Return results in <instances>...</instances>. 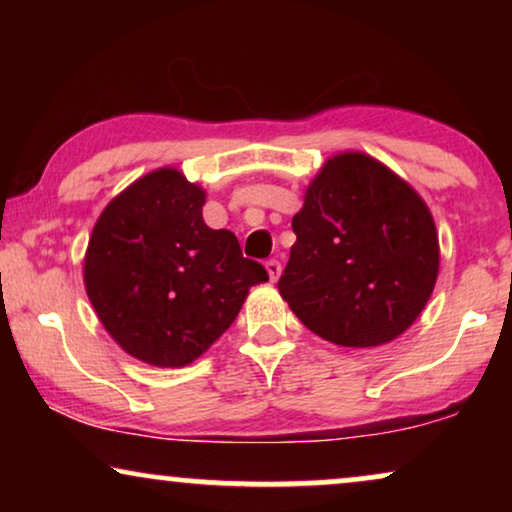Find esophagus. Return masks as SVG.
<instances>
[{
	"label": "esophagus",
	"mask_w": 512,
	"mask_h": 512,
	"mask_svg": "<svg viewBox=\"0 0 512 512\" xmlns=\"http://www.w3.org/2000/svg\"><path fill=\"white\" fill-rule=\"evenodd\" d=\"M265 270H268V275H270V282H277L279 275H282V263L275 261V258H270V261L265 263Z\"/></svg>",
	"instance_id": "obj_1"
}]
</instances>
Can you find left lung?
<instances>
[{"label":"left lung","instance_id":"left-lung-1","mask_svg":"<svg viewBox=\"0 0 512 512\" xmlns=\"http://www.w3.org/2000/svg\"><path fill=\"white\" fill-rule=\"evenodd\" d=\"M291 226L296 244L277 289L319 338L387 345L429 303L436 223L415 188L375 158L347 151L326 160Z\"/></svg>","mask_w":512,"mask_h":512}]
</instances>
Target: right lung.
<instances>
[{
  "label": "right lung",
  "mask_w": 512,
  "mask_h": 512,
  "mask_svg": "<svg viewBox=\"0 0 512 512\" xmlns=\"http://www.w3.org/2000/svg\"><path fill=\"white\" fill-rule=\"evenodd\" d=\"M205 191L174 167L130 184L90 235L83 282L107 333L135 359L181 368L205 354L254 284L261 263L230 230L202 219Z\"/></svg>",
  "instance_id": "obj_1"
}]
</instances>
